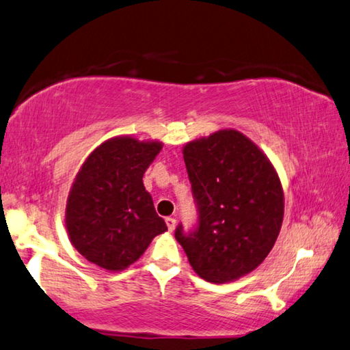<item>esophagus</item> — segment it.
I'll return each mask as SVG.
<instances>
[{"instance_id": "obj_1", "label": "esophagus", "mask_w": 350, "mask_h": 350, "mask_svg": "<svg viewBox=\"0 0 350 350\" xmlns=\"http://www.w3.org/2000/svg\"><path fill=\"white\" fill-rule=\"evenodd\" d=\"M165 224H167L169 231H174L175 225H176V220L174 217H167V219H165Z\"/></svg>"}]
</instances>
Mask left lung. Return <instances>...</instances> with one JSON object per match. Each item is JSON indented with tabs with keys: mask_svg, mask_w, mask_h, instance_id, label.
I'll list each match as a JSON object with an SVG mask.
<instances>
[{
	"mask_svg": "<svg viewBox=\"0 0 350 350\" xmlns=\"http://www.w3.org/2000/svg\"><path fill=\"white\" fill-rule=\"evenodd\" d=\"M183 158L198 206V227L175 239L193 272L211 283L247 275L265 261L280 233L282 181L258 145L238 130L187 142Z\"/></svg>",
	"mask_w": 350,
	"mask_h": 350,
	"instance_id": "obj_1",
	"label": "left lung"
}]
</instances>
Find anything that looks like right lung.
I'll list each match as a JSON object with an SVG mask.
<instances>
[{
  "label": "right lung",
  "instance_id": "right-lung-1",
  "mask_svg": "<svg viewBox=\"0 0 350 350\" xmlns=\"http://www.w3.org/2000/svg\"><path fill=\"white\" fill-rule=\"evenodd\" d=\"M161 148V141L117 136L85 158L67 197L66 228L88 261L123 271L144 255L154 236L167 231L142 181Z\"/></svg>",
  "mask_w": 350,
  "mask_h": 350
}]
</instances>
